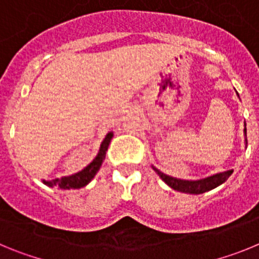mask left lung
Segmentation results:
<instances>
[{
    "label": "left lung",
    "instance_id": "left-lung-1",
    "mask_svg": "<svg viewBox=\"0 0 259 259\" xmlns=\"http://www.w3.org/2000/svg\"><path fill=\"white\" fill-rule=\"evenodd\" d=\"M245 134H246V128H245ZM248 143V141H246ZM157 171V174L161 176V179L166 183L167 185H170L171 188L175 189V191L184 192V193H191V194H201L205 193L207 191H211V189L217 188L218 185L223 184L226 180L232 175L233 171H224V172L217 174V175H212L206 178V179H201V180H180L175 179V178H171L168 175H164L163 172L158 171L157 168H154Z\"/></svg>",
    "mask_w": 259,
    "mask_h": 259
}]
</instances>
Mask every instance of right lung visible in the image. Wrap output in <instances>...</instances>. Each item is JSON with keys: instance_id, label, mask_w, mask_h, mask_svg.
<instances>
[{"instance_id": "1", "label": "right lung", "mask_w": 259, "mask_h": 259, "mask_svg": "<svg viewBox=\"0 0 259 259\" xmlns=\"http://www.w3.org/2000/svg\"><path fill=\"white\" fill-rule=\"evenodd\" d=\"M111 137H113V134H111V132L106 135L105 140L102 141L101 148H100V152H98L97 157H96L95 159H93V161L91 162L85 168H84V170L75 174V175L65 176V178H62V179L44 182L45 184H48L49 187H58V188L61 189H77V188H83V187H85V185L88 184L93 178H95L97 171L100 170L102 161H104L105 155H106L110 141H111Z\"/></svg>"}]
</instances>
